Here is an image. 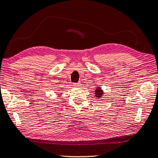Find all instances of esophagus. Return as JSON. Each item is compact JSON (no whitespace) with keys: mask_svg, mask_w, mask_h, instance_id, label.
Here are the masks:
<instances>
[{"mask_svg":"<svg viewBox=\"0 0 158 158\" xmlns=\"http://www.w3.org/2000/svg\"><path fill=\"white\" fill-rule=\"evenodd\" d=\"M74 86H75V87H79V86H81V84H80L79 83H75V84H74Z\"/></svg>","mask_w":158,"mask_h":158,"instance_id":"34e87169","label":"esophagus"}]
</instances>
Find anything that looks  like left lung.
<instances>
[{
    "label": "left lung",
    "instance_id": "obj_1",
    "mask_svg": "<svg viewBox=\"0 0 158 158\" xmlns=\"http://www.w3.org/2000/svg\"><path fill=\"white\" fill-rule=\"evenodd\" d=\"M103 91L102 90L101 88H100V87H98V88H96V89L95 91V96L96 98H101L103 95Z\"/></svg>",
    "mask_w": 158,
    "mask_h": 158
}]
</instances>
